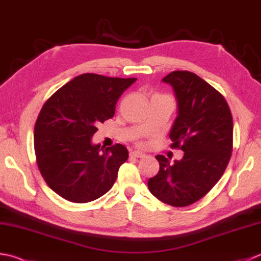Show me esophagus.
<instances>
[{
    "instance_id": "1",
    "label": "esophagus",
    "mask_w": 261,
    "mask_h": 261,
    "mask_svg": "<svg viewBox=\"0 0 261 261\" xmlns=\"http://www.w3.org/2000/svg\"><path fill=\"white\" fill-rule=\"evenodd\" d=\"M131 156L137 157V158H141L145 156V152L139 151V150H134V151H131Z\"/></svg>"
}]
</instances>
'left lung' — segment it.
<instances>
[{"mask_svg": "<svg viewBox=\"0 0 261 261\" xmlns=\"http://www.w3.org/2000/svg\"><path fill=\"white\" fill-rule=\"evenodd\" d=\"M177 99L170 138L185 151L181 161L157 155L160 171L148 180L149 191L173 207H186L206 196L225 172L233 149V119L223 95L190 71L163 78Z\"/></svg>", "mask_w": 261, "mask_h": 261, "instance_id": "obj_1", "label": "left lung"}]
</instances>
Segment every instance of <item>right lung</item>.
<instances>
[{"instance_id": "right-lung-1", "label": "right lung", "mask_w": 261, "mask_h": 261, "mask_svg": "<svg viewBox=\"0 0 261 261\" xmlns=\"http://www.w3.org/2000/svg\"><path fill=\"white\" fill-rule=\"evenodd\" d=\"M136 80L84 73L46 100L35 124V154L40 174L59 196L85 203L113 187L129 152L120 144L104 149L91 138Z\"/></svg>"}]
</instances>
